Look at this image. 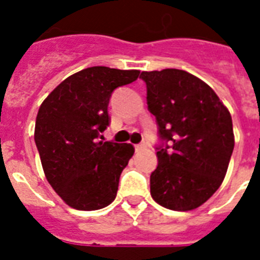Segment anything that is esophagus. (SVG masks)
Wrapping results in <instances>:
<instances>
[{
	"instance_id": "obj_1",
	"label": "esophagus",
	"mask_w": 260,
	"mask_h": 260,
	"mask_svg": "<svg viewBox=\"0 0 260 260\" xmlns=\"http://www.w3.org/2000/svg\"><path fill=\"white\" fill-rule=\"evenodd\" d=\"M144 147H146V143H140V144H136V146H135V151H136V152H138V151H142Z\"/></svg>"
}]
</instances>
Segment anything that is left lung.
I'll return each mask as SVG.
<instances>
[{"label":"left lung","instance_id":"8db88e82","mask_svg":"<svg viewBox=\"0 0 260 260\" xmlns=\"http://www.w3.org/2000/svg\"><path fill=\"white\" fill-rule=\"evenodd\" d=\"M140 78L160 140L151 196L167 209H196L225 177L235 146L232 117L212 87L187 71H143Z\"/></svg>","mask_w":260,"mask_h":260}]
</instances>
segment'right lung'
Returning a JSON list of instances; mask_svg holds the SVG:
<instances>
[{
	"instance_id": "1",
	"label": "right lung",
	"mask_w": 260,
	"mask_h": 260,
	"mask_svg": "<svg viewBox=\"0 0 260 260\" xmlns=\"http://www.w3.org/2000/svg\"><path fill=\"white\" fill-rule=\"evenodd\" d=\"M139 74L89 67L64 79L40 105L35 143L43 170L52 189L74 209H102L116 198L120 175L135 150L98 139L109 125L112 93Z\"/></svg>"
}]
</instances>
